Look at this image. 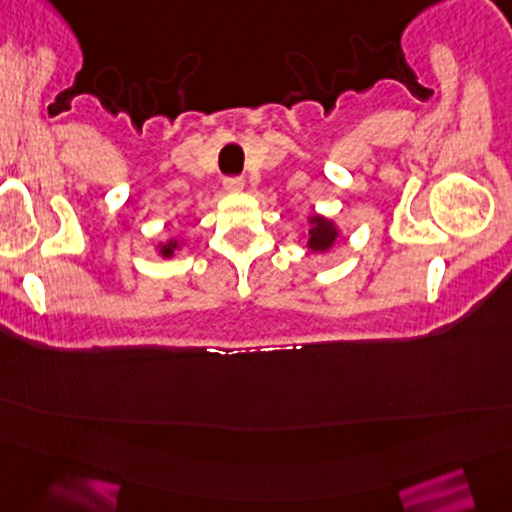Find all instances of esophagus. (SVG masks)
<instances>
[{
  "label": "esophagus",
  "instance_id": "34e87169",
  "mask_svg": "<svg viewBox=\"0 0 512 512\" xmlns=\"http://www.w3.org/2000/svg\"><path fill=\"white\" fill-rule=\"evenodd\" d=\"M223 186H225V191L239 193V191H243V180H239V177H225Z\"/></svg>",
  "mask_w": 512,
  "mask_h": 512
}]
</instances>
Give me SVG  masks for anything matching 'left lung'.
<instances>
[{"label":"left lung","mask_w":512,"mask_h":512,"mask_svg":"<svg viewBox=\"0 0 512 512\" xmlns=\"http://www.w3.org/2000/svg\"><path fill=\"white\" fill-rule=\"evenodd\" d=\"M307 223H310V227H307V232H303V237L310 253H328V250L337 246L342 230H339V225L332 218L312 214L307 216Z\"/></svg>","instance_id":"left-lung-1"}]
</instances>
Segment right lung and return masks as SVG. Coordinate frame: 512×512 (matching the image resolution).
<instances>
[{"instance_id":"obj_1","label":"right lung","mask_w":512,"mask_h":512,"mask_svg":"<svg viewBox=\"0 0 512 512\" xmlns=\"http://www.w3.org/2000/svg\"><path fill=\"white\" fill-rule=\"evenodd\" d=\"M182 248H184V239L182 241L180 239H168V241H159L157 243V253L164 257V259L175 257Z\"/></svg>"}]
</instances>
